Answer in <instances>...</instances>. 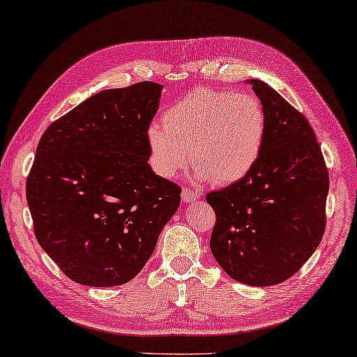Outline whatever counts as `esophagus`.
<instances>
[{"label":"esophagus","instance_id":"esophagus-1","mask_svg":"<svg viewBox=\"0 0 357 357\" xmlns=\"http://www.w3.org/2000/svg\"><path fill=\"white\" fill-rule=\"evenodd\" d=\"M200 197H202L200 192L192 191V189H189V188L181 189V199H183L185 203H192L195 200H199Z\"/></svg>","mask_w":357,"mask_h":357}]
</instances>
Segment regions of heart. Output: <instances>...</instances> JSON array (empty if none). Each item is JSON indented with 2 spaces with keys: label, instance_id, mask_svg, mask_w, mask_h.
<instances>
[{
  "label": "heart",
  "instance_id": "heart-1",
  "mask_svg": "<svg viewBox=\"0 0 357 357\" xmlns=\"http://www.w3.org/2000/svg\"><path fill=\"white\" fill-rule=\"evenodd\" d=\"M266 136V113L259 99L200 86L163 114V126L146 131L149 163L162 177H174L188 163L195 177L232 185L255 168Z\"/></svg>",
  "mask_w": 357,
  "mask_h": 357
}]
</instances>
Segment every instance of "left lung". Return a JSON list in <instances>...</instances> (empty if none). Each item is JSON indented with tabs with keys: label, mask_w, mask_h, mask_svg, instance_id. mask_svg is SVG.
Returning a JSON list of instances; mask_svg holds the SVG:
<instances>
[{
	"label": "left lung",
	"mask_w": 357,
	"mask_h": 357,
	"mask_svg": "<svg viewBox=\"0 0 357 357\" xmlns=\"http://www.w3.org/2000/svg\"><path fill=\"white\" fill-rule=\"evenodd\" d=\"M266 113L258 162L206 200L215 211L211 252L232 280L275 286L295 275L326 231L328 172L304 114L258 79L248 81Z\"/></svg>",
	"instance_id": "8db88e82"
}]
</instances>
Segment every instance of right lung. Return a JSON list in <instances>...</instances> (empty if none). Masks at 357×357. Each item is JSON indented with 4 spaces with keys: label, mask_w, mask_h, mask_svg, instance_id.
<instances>
[{
    "label": "right lung",
    "mask_w": 357,
    "mask_h": 357,
    "mask_svg": "<svg viewBox=\"0 0 357 357\" xmlns=\"http://www.w3.org/2000/svg\"><path fill=\"white\" fill-rule=\"evenodd\" d=\"M162 89L139 82L96 93L39 140L26 186L35 235L77 284L132 280L178 209L181 189L148 163Z\"/></svg>",
    "instance_id": "right-lung-1"
}]
</instances>
